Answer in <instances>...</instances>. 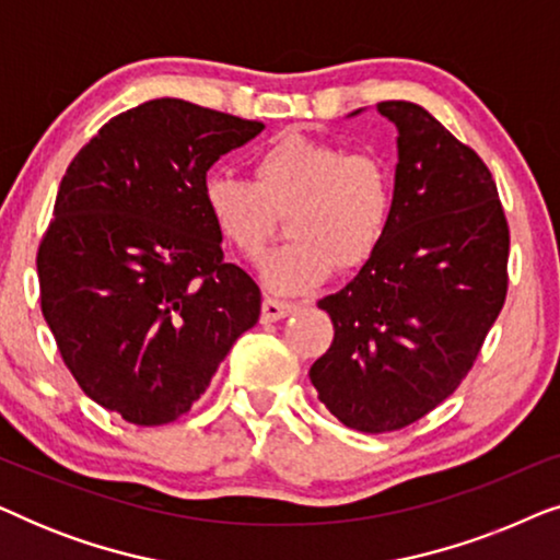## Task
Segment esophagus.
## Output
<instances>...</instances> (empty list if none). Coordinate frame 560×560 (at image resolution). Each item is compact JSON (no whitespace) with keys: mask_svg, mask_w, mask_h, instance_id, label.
Returning a JSON list of instances; mask_svg holds the SVG:
<instances>
[{"mask_svg":"<svg viewBox=\"0 0 560 560\" xmlns=\"http://www.w3.org/2000/svg\"><path fill=\"white\" fill-rule=\"evenodd\" d=\"M293 311H295L293 303L278 301V298H265V301H262V324H272V320L285 318Z\"/></svg>","mask_w":560,"mask_h":560,"instance_id":"1","label":"esophagus"}]
</instances>
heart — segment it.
Returning a JSON list of instances; mask_svg holds the SVG:
<instances>
[{
  "mask_svg": "<svg viewBox=\"0 0 560 560\" xmlns=\"http://www.w3.org/2000/svg\"><path fill=\"white\" fill-rule=\"evenodd\" d=\"M203 206L226 247L259 259L288 217L293 242L262 262L278 293H305L334 267H362L385 240L395 206L393 167L380 152L351 150L305 132H285L252 160V183L211 175Z\"/></svg>",
  "mask_w": 560,
  "mask_h": 560,
  "instance_id": "b5f03b06",
  "label": "heart"
}]
</instances>
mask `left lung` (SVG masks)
<instances>
[{
  "label": "left lung",
  "mask_w": 560,
  "mask_h": 560,
  "mask_svg": "<svg viewBox=\"0 0 560 560\" xmlns=\"http://www.w3.org/2000/svg\"><path fill=\"white\" fill-rule=\"evenodd\" d=\"M395 121V206L354 280L318 301L334 341L311 366L318 400L343 425L389 433L454 395L508 298L510 226L477 152L412 102Z\"/></svg>",
  "instance_id": "8db88e82"
}]
</instances>
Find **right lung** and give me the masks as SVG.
<instances>
[{
	"label": "right lung",
	"instance_id": "1",
	"mask_svg": "<svg viewBox=\"0 0 560 560\" xmlns=\"http://www.w3.org/2000/svg\"><path fill=\"white\" fill-rule=\"evenodd\" d=\"M262 129L152 98L106 121L60 180L37 247L40 308L79 387L127 423L186 416L257 324L262 293L224 262L203 183Z\"/></svg>",
	"mask_w": 560,
	"mask_h": 560
}]
</instances>
